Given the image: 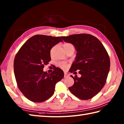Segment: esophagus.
Returning a JSON list of instances; mask_svg holds the SVG:
<instances>
[{
	"label": "esophagus",
	"mask_w": 124,
	"mask_h": 124,
	"mask_svg": "<svg viewBox=\"0 0 124 124\" xmlns=\"http://www.w3.org/2000/svg\"><path fill=\"white\" fill-rule=\"evenodd\" d=\"M64 77H66L67 76H68V74L67 72H64Z\"/></svg>",
	"instance_id": "obj_1"
}]
</instances>
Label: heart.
I'll list each match as a JSON object with an SVG mask.
<instances>
[{"label":"heart","mask_w":124,"mask_h":124,"mask_svg":"<svg viewBox=\"0 0 124 124\" xmlns=\"http://www.w3.org/2000/svg\"><path fill=\"white\" fill-rule=\"evenodd\" d=\"M63 47H64H64H74L72 44H70V43H65V44H64L63 45ZM53 49H54V48H53L51 49V53H52V52L53 50ZM60 66L62 68H63V69H65V68H67V65L66 64H65V63H63V62L60 63Z\"/></svg>","instance_id":"obj_1"}]
</instances>
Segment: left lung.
Masks as SVG:
<instances>
[{"mask_svg":"<svg viewBox=\"0 0 124 124\" xmlns=\"http://www.w3.org/2000/svg\"><path fill=\"white\" fill-rule=\"evenodd\" d=\"M65 42L72 44L77 51L75 61L69 71L77 75L69 91L78 98L90 99L103 87L108 75L110 62L108 54L98 39L89 34H75L61 37Z\"/></svg>","mask_w":124,"mask_h":124,"instance_id":"8db88e82","label":"left lung"}]
</instances>
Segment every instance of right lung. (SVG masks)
Segmentation results:
<instances>
[{
  "instance_id": "right-lung-1",
  "label": "right lung",
  "mask_w": 124,
  "mask_h": 124,
  "mask_svg": "<svg viewBox=\"0 0 124 124\" xmlns=\"http://www.w3.org/2000/svg\"><path fill=\"white\" fill-rule=\"evenodd\" d=\"M60 42V37L37 35L29 38L15 57L14 71L18 88L28 99L42 102L54 93L55 85L64 77V72L55 68L52 73L43 71L51 61L50 51Z\"/></svg>"
}]
</instances>
